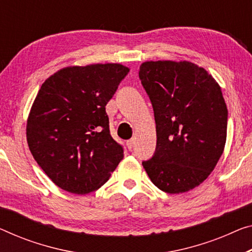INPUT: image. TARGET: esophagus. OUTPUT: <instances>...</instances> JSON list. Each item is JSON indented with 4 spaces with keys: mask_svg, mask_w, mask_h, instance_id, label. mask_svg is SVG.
<instances>
[{
    "mask_svg": "<svg viewBox=\"0 0 252 252\" xmlns=\"http://www.w3.org/2000/svg\"><path fill=\"white\" fill-rule=\"evenodd\" d=\"M134 143H135V139H134V138H130L129 141H127V142H126V145H127V148H128L129 150L133 149V146H134Z\"/></svg>",
    "mask_w": 252,
    "mask_h": 252,
    "instance_id": "34e87169",
    "label": "esophagus"
}]
</instances>
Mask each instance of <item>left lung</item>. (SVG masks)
I'll return each instance as SVG.
<instances>
[{"label":"left lung","mask_w":252,"mask_h":252,"mask_svg":"<svg viewBox=\"0 0 252 252\" xmlns=\"http://www.w3.org/2000/svg\"><path fill=\"white\" fill-rule=\"evenodd\" d=\"M157 124V148L143 161L162 191L186 192L211 175L226 141L227 108L218 82L190 62H145L138 72Z\"/></svg>","instance_id":"8db88e82"}]
</instances>
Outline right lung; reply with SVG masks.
I'll return each instance as SVG.
<instances>
[{
    "label": "right lung",
    "instance_id": "obj_1",
    "mask_svg": "<svg viewBox=\"0 0 252 252\" xmlns=\"http://www.w3.org/2000/svg\"><path fill=\"white\" fill-rule=\"evenodd\" d=\"M129 68L94 64L61 69L42 83L27 123L34 160L55 185L84 195L101 187L124 157L106 104Z\"/></svg>",
    "mask_w": 252,
    "mask_h": 252
}]
</instances>
